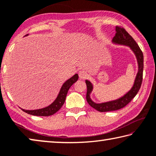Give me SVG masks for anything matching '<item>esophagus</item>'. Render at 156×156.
I'll use <instances>...</instances> for the list:
<instances>
[{
	"mask_svg": "<svg viewBox=\"0 0 156 156\" xmlns=\"http://www.w3.org/2000/svg\"><path fill=\"white\" fill-rule=\"evenodd\" d=\"M78 76H79V78H80V79H85L86 78H87V72H86L85 71H84V70L83 71L82 70V71H79Z\"/></svg>",
	"mask_w": 156,
	"mask_h": 156,
	"instance_id": "obj_1",
	"label": "esophagus"
}]
</instances>
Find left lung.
Masks as SVG:
<instances>
[{"mask_svg": "<svg viewBox=\"0 0 156 156\" xmlns=\"http://www.w3.org/2000/svg\"><path fill=\"white\" fill-rule=\"evenodd\" d=\"M115 35L113 37L112 42L113 43L117 45H126L131 49L137 60L138 64V72L136 73L134 85L132 86L126 94L122 97L115 100L109 101L103 103H95L90 98V94L93 90V85L90 80H86V85H87V94L86 99L87 103L92 108L96 109L97 111L100 112H106V111H112L119 110V109L125 107L127 104H128L132 99L136 96L139 89H140L141 83L143 79V70H144V55L139 48L137 43L134 40L133 38L125 31V30L120 27H115Z\"/></svg>", "mask_w": 156, "mask_h": 156, "instance_id": "8db88e82", "label": "left lung"}]
</instances>
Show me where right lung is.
Returning a JSON list of instances; mask_svg holds the SVG:
<instances>
[{
  "instance_id": "obj_1",
  "label": "right lung",
  "mask_w": 156,
  "mask_h": 156,
  "mask_svg": "<svg viewBox=\"0 0 156 156\" xmlns=\"http://www.w3.org/2000/svg\"><path fill=\"white\" fill-rule=\"evenodd\" d=\"M28 36V34L25 36ZM78 79V75L76 73L75 75L72 76L71 78L68 79L66 82H65L63 85H62L60 91L58 94L57 98L55 100L52 102L50 105H49L47 107L40 108V109H36V110H25V109L21 108L23 111L25 113H28V114L36 115V116H49L55 114L57 113L62 106H63L64 104V101L66 100V97L68 92L69 88L71 86L76 83Z\"/></svg>"
}]
</instances>
